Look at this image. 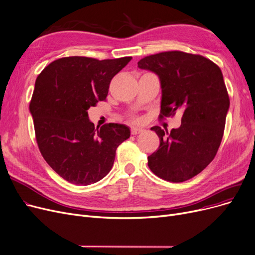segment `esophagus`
I'll return each mask as SVG.
<instances>
[{
	"mask_svg": "<svg viewBox=\"0 0 255 255\" xmlns=\"http://www.w3.org/2000/svg\"><path fill=\"white\" fill-rule=\"evenodd\" d=\"M142 131H143V129H141V128H137V127H132V128H131V134L136 135V134H138V133H141Z\"/></svg>",
	"mask_w": 255,
	"mask_h": 255,
	"instance_id": "34e87169",
	"label": "esophagus"
}]
</instances>
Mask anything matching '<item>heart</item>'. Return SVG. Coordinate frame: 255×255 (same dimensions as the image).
Returning a JSON list of instances; mask_svg holds the SVG:
<instances>
[{"instance_id": "1", "label": "heart", "mask_w": 255, "mask_h": 255, "mask_svg": "<svg viewBox=\"0 0 255 255\" xmlns=\"http://www.w3.org/2000/svg\"><path fill=\"white\" fill-rule=\"evenodd\" d=\"M133 120H134V121H138L139 119H138V118H133Z\"/></svg>"}]
</instances>
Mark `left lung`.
<instances>
[{
    "label": "left lung",
    "mask_w": 255,
    "mask_h": 255,
    "mask_svg": "<svg viewBox=\"0 0 255 255\" xmlns=\"http://www.w3.org/2000/svg\"><path fill=\"white\" fill-rule=\"evenodd\" d=\"M137 65L157 74L161 83L160 118L182 113L171 132L154 126L160 145L148 156L150 170L170 182H183L213 161L224 134L229 96L219 66L206 57L168 51L141 58Z\"/></svg>",
    "instance_id": "obj_1"
}]
</instances>
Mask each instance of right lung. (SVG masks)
I'll return each mask as SVG.
<instances>
[{
  "instance_id": "1",
  "label": "right lung",
  "mask_w": 255,
  "mask_h": 255,
  "mask_svg": "<svg viewBox=\"0 0 255 255\" xmlns=\"http://www.w3.org/2000/svg\"><path fill=\"white\" fill-rule=\"evenodd\" d=\"M132 57L99 60L71 56L54 60L38 75L30 102L42 157L66 181L98 182L112 170L127 126L109 123L95 129L87 109L104 101L114 77Z\"/></svg>"
}]
</instances>
